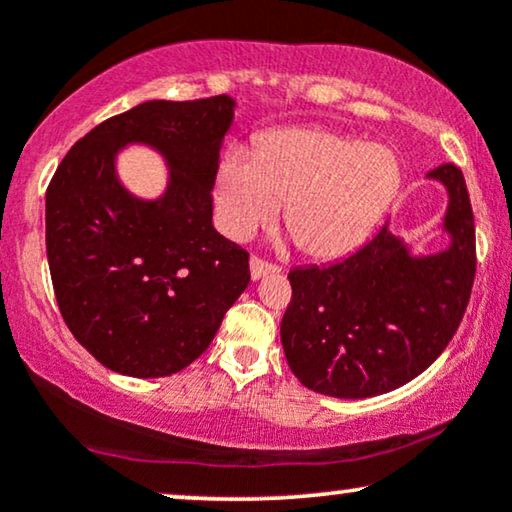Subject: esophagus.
<instances>
[{"label":"esophagus","mask_w":512,"mask_h":512,"mask_svg":"<svg viewBox=\"0 0 512 512\" xmlns=\"http://www.w3.org/2000/svg\"><path fill=\"white\" fill-rule=\"evenodd\" d=\"M249 270H251V279H261L265 275H275V272H279L277 265H272L268 261H263V258H251L249 261Z\"/></svg>","instance_id":"esophagus-1"}]
</instances>
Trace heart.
I'll use <instances>...</instances> for the list:
<instances>
[{
	"mask_svg": "<svg viewBox=\"0 0 512 512\" xmlns=\"http://www.w3.org/2000/svg\"><path fill=\"white\" fill-rule=\"evenodd\" d=\"M398 186L401 165L387 146L328 130H279L256 153L235 146L221 158L216 223L228 237L244 240L286 202V226L298 247L333 261L368 240Z\"/></svg>",
	"mask_w": 512,
	"mask_h": 512,
	"instance_id": "b5f03b06",
	"label": "heart"
}]
</instances>
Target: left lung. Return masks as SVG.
<instances>
[{
	"instance_id": "1",
	"label": "left lung",
	"mask_w": 512,
	"mask_h": 512,
	"mask_svg": "<svg viewBox=\"0 0 512 512\" xmlns=\"http://www.w3.org/2000/svg\"><path fill=\"white\" fill-rule=\"evenodd\" d=\"M426 179L447 193L443 251L415 254L384 223L354 254L289 272L293 298L279 335L307 389L333 398L387 394L424 373L457 333L475 277L473 209L457 165Z\"/></svg>"
}]
</instances>
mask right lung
<instances>
[{"mask_svg": "<svg viewBox=\"0 0 512 512\" xmlns=\"http://www.w3.org/2000/svg\"><path fill=\"white\" fill-rule=\"evenodd\" d=\"M237 102L149 100L72 146L46 191V254L69 331L102 366L167 377L209 347L249 284V254L219 235L212 191ZM168 165L158 199L117 177L128 145Z\"/></svg>", "mask_w": 512, "mask_h": 512, "instance_id": "obj_1", "label": "right lung"}]
</instances>
